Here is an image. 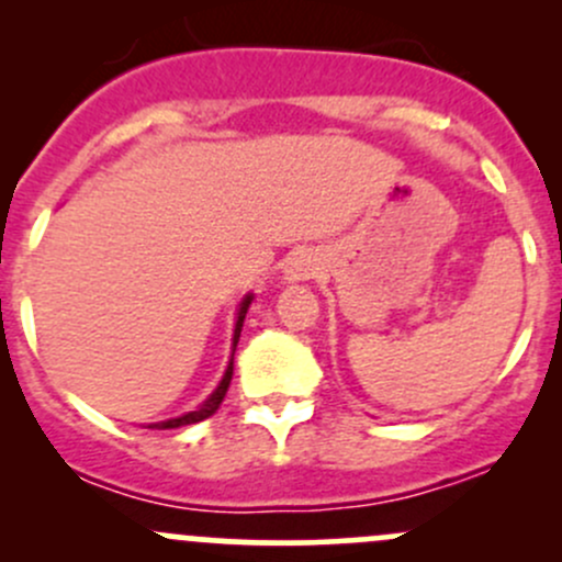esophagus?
I'll list each match as a JSON object with an SVG mask.
<instances>
[{
    "mask_svg": "<svg viewBox=\"0 0 562 562\" xmlns=\"http://www.w3.org/2000/svg\"><path fill=\"white\" fill-rule=\"evenodd\" d=\"M317 269H321V260H317V255L307 252V249H299V252H293L291 258H288L285 271H282V280L304 282V280H310V277H315Z\"/></svg>",
    "mask_w": 562,
    "mask_h": 562,
    "instance_id": "1",
    "label": "esophagus"
}]
</instances>
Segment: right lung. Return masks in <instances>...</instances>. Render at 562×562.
Segmentation results:
<instances>
[{
  "mask_svg": "<svg viewBox=\"0 0 562 562\" xmlns=\"http://www.w3.org/2000/svg\"><path fill=\"white\" fill-rule=\"evenodd\" d=\"M249 304H252V293H247V296L241 299L239 310H236V323H234V350H236V342H239V337H241V326H245V315H247ZM231 378H234V353H231L228 367H225L223 381H220V383H217V389H214L212 394H209V400H206V402H201V405H198L195 411L184 413V416H176V418H168V422L149 424V427H151V429H176V427H187V424H198V422H203V418H209V416H212L214 411H217L220 402L225 400V391H228V386H231Z\"/></svg>",
  "mask_w": 562,
  "mask_h": 562,
  "instance_id": "1",
  "label": "right lung"
}]
</instances>
